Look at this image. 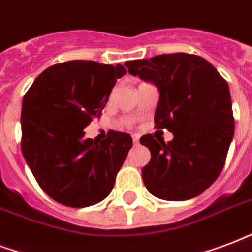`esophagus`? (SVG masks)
Instances as JSON below:
<instances>
[{
    "label": "esophagus",
    "instance_id": "obj_1",
    "mask_svg": "<svg viewBox=\"0 0 252 252\" xmlns=\"http://www.w3.org/2000/svg\"><path fill=\"white\" fill-rule=\"evenodd\" d=\"M133 142H134V145H138V143H139V137H138L137 134H134L133 135Z\"/></svg>",
    "mask_w": 252,
    "mask_h": 252
}]
</instances>
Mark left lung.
<instances>
[{"label": "left lung", "instance_id": "1", "mask_svg": "<svg viewBox=\"0 0 252 252\" xmlns=\"http://www.w3.org/2000/svg\"><path fill=\"white\" fill-rule=\"evenodd\" d=\"M131 75L159 90L155 127L173 141L151 134L139 142L151 153L142 169L145 186L157 198L186 200L200 195L219 177L234 137V115L227 81L205 58L187 53L127 61Z\"/></svg>", "mask_w": 252, "mask_h": 252}]
</instances>
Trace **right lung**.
I'll list each match as a JSON object with an SVG mask.
<instances>
[{
    "label": "right lung",
    "instance_id": "add662e5",
    "mask_svg": "<svg viewBox=\"0 0 252 252\" xmlns=\"http://www.w3.org/2000/svg\"><path fill=\"white\" fill-rule=\"evenodd\" d=\"M122 65L67 61L47 67L22 99L21 150L47 195L69 207L101 202L114 187L133 138L109 131L97 141L83 128L99 118Z\"/></svg>",
    "mask_w": 252,
    "mask_h": 252
}]
</instances>
